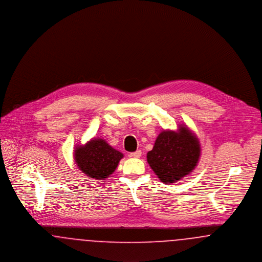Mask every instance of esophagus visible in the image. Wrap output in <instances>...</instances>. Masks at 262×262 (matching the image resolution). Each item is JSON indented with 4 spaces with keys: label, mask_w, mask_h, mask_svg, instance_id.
<instances>
[{
    "label": "esophagus",
    "mask_w": 262,
    "mask_h": 262,
    "mask_svg": "<svg viewBox=\"0 0 262 262\" xmlns=\"http://www.w3.org/2000/svg\"><path fill=\"white\" fill-rule=\"evenodd\" d=\"M140 156H141V151L140 150H137L136 152L129 153V157H133V158H139Z\"/></svg>",
    "instance_id": "1"
}]
</instances>
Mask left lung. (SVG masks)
Listing matches in <instances>:
<instances>
[{
  "label": "left lung",
  "instance_id": "8db88e82",
  "mask_svg": "<svg viewBox=\"0 0 262 262\" xmlns=\"http://www.w3.org/2000/svg\"><path fill=\"white\" fill-rule=\"evenodd\" d=\"M200 156L198 138L187 127L179 132L164 130L156 138L153 149L147 153V162L164 184H172L195 168Z\"/></svg>",
  "mask_w": 262,
  "mask_h": 262
}]
</instances>
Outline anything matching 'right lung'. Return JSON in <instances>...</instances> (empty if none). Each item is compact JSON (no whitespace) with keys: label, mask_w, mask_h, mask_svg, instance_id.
<instances>
[{"label":"right lung","mask_w":262,"mask_h":262,"mask_svg":"<svg viewBox=\"0 0 262 262\" xmlns=\"http://www.w3.org/2000/svg\"><path fill=\"white\" fill-rule=\"evenodd\" d=\"M123 156L103 139H92L75 151V160L79 170L89 178L98 180H105L112 174Z\"/></svg>","instance_id":"obj_1"}]
</instances>
